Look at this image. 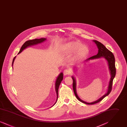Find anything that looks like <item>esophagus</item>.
I'll return each mask as SVG.
<instances>
[{"label": "esophagus", "instance_id": "obj_1", "mask_svg": "<svg viewBox=\"0 0 127 127\" xmlns=\"http://www.w3.org/2000/svg\"><path fill=\"white\" fill-rule=\"evenodd\" d=\"M63 73H64V75H67L70 74L71 72H70V70L69 69H65L64 70Z\"/></svg>", "mask_w": 127, "mask_h": 127}]
</instances>
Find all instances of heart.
<instances>
[{
	"instance_id": "b5f03b06",
	"label": "heart",
	"mask_w": 127,
	"mask_h": 127,
	"mask_svg": "<svg viewBox=\"0 0 127 127\" xmlns=\"http://www.w3.org/2000/svg\"><path fill=\"white\" fill-rule=\"evenodd\" d=\"M64 51L68 54L75 53L74 59L76 61L84 58L89 52V49L86 45H82L79 41H72L68 43L64 46Z\"/></svg>"
}]
</instances>
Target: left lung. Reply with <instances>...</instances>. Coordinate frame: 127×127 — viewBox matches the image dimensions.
<instances>
[{"instance_id":"8db88e82","label":"left lung","mask_w":127,"mask_h":127,"mask_svg":"<svg viewBox=\"0 0 127 127\" xmlns=\"http://www.w3.org/2000/svg\"><path fill=\"white\" fill-rule=\"evenodd\" d=\"M93 41L95 42V43L96 44L97 47L98 49V53L96 55H95L94 56H92L91 58L88 59L86 61L87 62L88 61H90L91 60H94V59H99L100 58H104L105 60L107 61L108 63V66H109V70L110 71V73L111 75V78H110V80L109 81V87L108 89V92L107 93L105 94L102 97H101L100 98L97 99L96 101L93 102L88 103L87 102H85L84 101L81 100L79 96H78L76 92V81L74 77H72V78L73 79V89L74 92V94L76 96L77 99L79 100V101H81V102L87 104L89 105H93L94 104H96L97 103L100 102L103 99L108 96L109 94L110 93L111 90H112V83H113V79L115 78V75H116V67H115V60L114 55L113 53L110 51L108 49L106 48L104 45H103L102 43L99 42V41H97V40H93Z\"/></svg>"}]
</instances>
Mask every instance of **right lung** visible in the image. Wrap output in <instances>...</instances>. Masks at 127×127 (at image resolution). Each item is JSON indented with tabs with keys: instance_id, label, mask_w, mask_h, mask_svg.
Listing matches in <instances>:
<instances>
[{
	"instance_id": "1",
	"label": "right lung",
	"mask_w": 127,
	"mask_h": 127,
	"mask_svg": "<svg viewBox=\"0 0 127 127\" xmlns=\"http://www.w3.org/2000/svg\"><path fill=\"white\" fill-rule=\"evenodd\" d=\"M46 39H47L46 38H40V39H32V40H30L27 41L26 42H25L24 43V44L21 47V48H20V50L19 52H18V54L20 53L24 49L27 48V47H30V46H31L34 45H36V44L40 43L43 42L44 41H45ZM15 58H16V57H14V58L13 59V62H12V65L13 64V63H14V61ZM63 74L62 73H61V74L59 75V76H58V78H57V80H56V83H55V89H56V93H57V100H58V90H59V86L60 85L61 81L63 80ZM55 103L54 104H55Z\"/></svg>"
}]
</instances>
